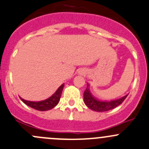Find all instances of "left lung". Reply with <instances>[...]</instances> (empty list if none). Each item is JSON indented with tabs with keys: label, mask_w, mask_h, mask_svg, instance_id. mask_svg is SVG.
<instances>
[{
	"label": "left lung",
	"mask_w": 149,
	"mask_h": 149,
	"mask_svg": "<svg viewBox=\"0 0 149 149\" xmlns=\"http://www.w3.org/2000/svg\"><path fill=\"white\" fill-rule=\"evenodd\" d=\"M127 95H126L125 96L121 97L118 99L113 100V101H101L95 98L92 95L90 90H89L88 85L84 93V99L85 104L90 109L97 112H104L111 110V109L118 106V105L121 104L123 102V101L126 99Z\"/></svg>",
	"instance_id": "8db88e82"
}]
</instances>
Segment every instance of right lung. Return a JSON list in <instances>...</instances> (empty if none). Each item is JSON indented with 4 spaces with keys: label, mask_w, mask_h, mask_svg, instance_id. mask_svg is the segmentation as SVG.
<instances>
[{
    "label": "right lung",
    "mask_w": 149,
    "mask_h": 149,
    "mask_svg": "<svg viewBox=\"0 0 149 149\" xmlns=\"http://www.w3.org/2000/svg\"><path fill=\"white\" fill-rule=\"evenodd\" d=\"M63 86L64 84H62L51 97L44 100V101H26V100L23 99L21 98V99L25 104L30 106V107L33 108V109H36V110L40 111H48L50 109L54 108L58 103L59 101H60L61 95Z\"/></svg>",
    "instance_id": "1"
}]
</instances>
